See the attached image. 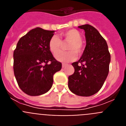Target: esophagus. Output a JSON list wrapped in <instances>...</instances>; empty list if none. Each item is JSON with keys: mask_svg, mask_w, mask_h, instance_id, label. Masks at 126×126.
<instances>
[{"mask_svg": "<svg viewBox=\"0 0 126 126\" xmlns=\"http://www.w3.org/2000/svg\"><path fill=\"white\" fill-rule=\"evenodd\" d=\"M67 65V64H64V63H63V64H62V67H63V68H64V67H65Z\"/></svg>", "mask_w": 126, "mask_h": 126, "instance_id": "obj_1", "label": "esophagus"}]
</instances>
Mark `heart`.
Instances as JSON below:
<instances>
[{
    "instance_id": "1",
    "label": "heart",
    "mask_w": 126,
    "mask_h": 126,
    "mask_svg": "<svg viewBox=\"0 0 126 126\" xmlns=\"http://www.w3.org/2000/svg\"><path fill=\"white\" fill-rule=\"evenodd\" d=\"M61 38H64L65 41H68L69 43L67 47L68 52H59L62 45V42L58 36H52L48 42V48L53 54L55 55V58L58 61L62 62H68L73 61L76 59L77 53L80 54L83 50V44L81 42L82 36L79 32L75 29H71L63 33H61Z\"/></svg>"
}]
</instances>
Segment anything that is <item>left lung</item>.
Wrapping results in <instances>:
<instances>
[{"label":"left lung","mask_w":126,"mask_h":126,"mask_svg":"<svg viewBox=\"0 0 126 126\" xmlns=\"http://www.w3.org/2000/svg\"><path fill=\"white\" fill-rule=\"evenodd\" d=\"M85 32V48L78 61L73 62L74 73L68 78V87L74 94L90 96L102 87L109 74L110 54L106 41L90 24L78 26Z\"/></svg>","instance_id":"obj_1"}]
</instances>
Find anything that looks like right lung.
Here are the masks:
<instances>
[{"mask_svg": "<svg viewBox=\"0 0 126 126\" xmlns=\"http://www.w3.org/2000/svg\"><path fill=\"white\" fill-rule=\"evenodd\" d=\"M54 32L35 28L19 39L14 51V76L20 88L30 96L48 92L53 74L62 68L48 48Z\"/></svg>", "mask_w": 126, "mask_h": 126, "instance_id": "add662e5", "label": "right lung"}]
</instances>
